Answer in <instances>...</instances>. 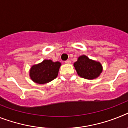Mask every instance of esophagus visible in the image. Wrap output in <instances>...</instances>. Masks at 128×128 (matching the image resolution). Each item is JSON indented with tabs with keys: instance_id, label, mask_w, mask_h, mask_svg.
<instances>
[{
	"instance_id": "obj_1",
	"label": "esophagus",
	"mask_w": 128,
	"mask_h": 128,
	"mask_svg": "<svg viewBox=\"0 0 128 128\" xmlns=\"http://www.w3.org/2000/svg\"><path fill=\"white\" fill-rule=\"evenodd\" d=\"M65 63H66V64H70L71 60H67L65 61Z\"/></svg>"
}]
</instances>
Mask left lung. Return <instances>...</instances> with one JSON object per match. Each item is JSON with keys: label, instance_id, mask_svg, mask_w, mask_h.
Segmentation results:
<instances>
[{"label": "left lung", "instance_id": "8db88e82", "mask_svg": "<svg viewBox=\"0 0 128 128\" xmlns=\"http://www.w3.org/2000/svg\"><path fill=\"white\" fill-rule=\"evenodd\" d=\"M74 66L78 76L86 79L97 78L103 70L100 62L91 60L85 55L80 56Z\"/></svg>", "mask_w": 128, "mask_h": 128}]
</instances>
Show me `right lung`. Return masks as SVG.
<instances>
[{
  "label": "right lung",
  "instance_id": "obj_1",
  "mask_svg": "<svg viewBox=\"0 0 128 128\" xmlns=\"http://www.w3.org/2000/svg\"><path fill=\"white\" fill-rule=\"evenodd\" d=\"M61 63L44 60L43 62L33 65L30 70V79L38 84H46L57 77Z\"/></svg>",
  "mask_w": 128,
  "mask_h": 128
}]
</instances>
